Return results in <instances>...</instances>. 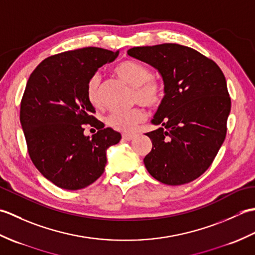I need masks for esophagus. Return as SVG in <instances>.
I'll list each match as a JSON object with an SVG mask.
<instances>
[{"label":"esophagus","instance_id":"34e87169","mask_svg":"<svg viewBox=\"0 0 255 255\" xmlns=\"http://www.w3.org/2000/svg\"><path fill=\"white\" fill-rule=\"evenodd\" d=\"M136 136H137L136 133H124L123 139L126 140V141H130V140H132Z\"/></svg>","mask_w":255,"mask_h":255}]
</instances>
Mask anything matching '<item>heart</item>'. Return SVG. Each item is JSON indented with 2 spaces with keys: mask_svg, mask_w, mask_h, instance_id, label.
<instances>
[{
  "mask_svg": "<svg viewBox=\"0 0 255 255\" xmlns=\"http://www.w3.org/2000/svg\"><path fill=\"white\" fill-rule=\"evenodd\" d=\"M114 72L124 82L132 86V101L147 107H159L164 99V86L160 80L152 77V72L145 64L127 59L114 68ZM85 97L91 106L103 107L101 79L93 74L85 85ZM145 112L141 107H134L127 112H113L107 116V124L115 130L132 132L137 125L145 121Z\"/></svg>",
  "mask_w": 255,
  "mask_h": 255,
  "instance_id": "obj_1",
  "label": "heart"
}]
</instances>
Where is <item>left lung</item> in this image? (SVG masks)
<instances>
[{
	"label": "left lung",
	"instance_id": "8db88e82",
	"mask_svg": "<svg viewBox=\"0 0 255 255\" xmlns=\"http://www.w3.org/2000/svg\"><path fill=\"white\" fill-rule=\"evenodd\" d=\"M128 55L159 70L164 99L145 133L152 150L148 172L167 185L196 180L213 163L227 134L231 100L226 78L211 59L177 44L133 47Z\"/></svg>",
	"mask_w": 255,
	"mask_h": 255
}]
</instances>
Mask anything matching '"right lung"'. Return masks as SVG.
Instances as JSON below:
<instances>
[{
  "mask_svg": "<svg viewBox=\"0 0 255 255\" xmlns=\"http://www.w3.org/2000/svg\"><path fill=\"white\" fill-rule=\"evenodd\" d=\"M117 56L97 47L64 51L41 61L27 81L19 112L27 150L58 187L75 191L94 183L104 173L107 148L122 139L94 117L85 97L88 80ZM84 124L98 129L92 139L84 136Z\"/></svg>",
  "mask_w": 255,
  "mask_h": 255,
  "instance_id": "right-lung-1",
  "label": "right lung"
}]
</instances>
